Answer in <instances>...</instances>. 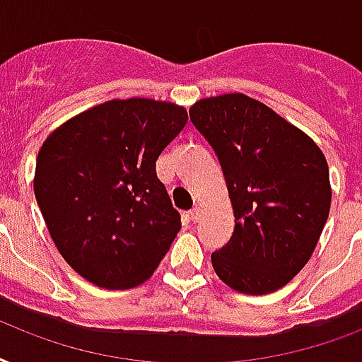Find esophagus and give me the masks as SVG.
I'll list each match as a JSON object with an SVG mask.
<instances>
[{"label": "esophagus", "instance_id": "obj_1", "mask_svg": "<svg viewBox=\"0 0 362 362\" xmlns=\"http://www.w3.org/2000/svg\"><path fill=\"white\" fill-rule=\"evenodd\" d=\"M202 217V207L200 206H196L190 209V221H194V223H198Z\"/></svg>", "mask_w": 362, "mask_h": 362}]
</instances>
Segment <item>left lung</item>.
I'll use <instances>...</instances> for the list:
<instances>
[{
	"label": "left lung",
	"mask_w": 362,
	"mask_h": 362,
	"mask_svg": "<svg viewBox=\"0 0 362 362\" xmlns=\"http://www.w3.org/2000/svg\"><path fill=\"white\" fill-rule=\"evenodd\" d=\"M196 130L219 158L234 232L211 255L234 291L266 295L306 266L329 219V166L313 139L245 94L196 102Z\"/></svg>",
	"instance_id": "8db88e82"
}]
</instances>
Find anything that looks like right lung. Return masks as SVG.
<instances>
[{"mask_svg":"<svg viewBox=\"0 0 362 362\" xmlns=\"http://www.w3.org/2000/svg\"><path fill=\"white\" fill-rule=\"evenodd\" d=\"M187 120L175 103L111 100L45 139L35 200L62 257L98 287L147 281L177 236L181 215L156 160Z\"/></svg>","mask_w":362,"mask_h":362,"instance_id":"obj_1","label":"right lung"}]
</instances>
